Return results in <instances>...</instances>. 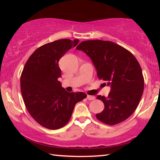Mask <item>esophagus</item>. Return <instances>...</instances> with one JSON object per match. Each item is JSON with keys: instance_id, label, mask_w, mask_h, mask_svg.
<instances>
[{"instance_id": "esophagus-1", "label": "esophagus", "mask_w": 160, "mask_h": 160, "mask_svg": "<svg viewBox=\"0 0 160 160\" xmlns=\"http://www.w3.org/2000/svg\"><path fill=\"white\" fill-rule=\"evenodd\" d=\"M87 99H88V100H93V99H95V97H94V96L88 95V96H87Z\"/></svg>"}]
</instances>
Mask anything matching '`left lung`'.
Here are the masks:
<instances>
[{"mask_svg": "<svg viewBox=\"0 0 160 160\" xmlns=\"http://www.w3.org/2000/svg\"><path fill=\"white\" fill-rule=\"evenodd\" d=\"M76 49L91 58L97 76L111 86L107 97H97L104 104V110L96 114L97 119L108 125L125 121L138 106L144 90V78L138 61L129 51L109 41H84Z\"/></svg>", "mask_w": 160, "mask_h": 160, "instance_id": "obj_1", "label": "left lung"}]
</instances>
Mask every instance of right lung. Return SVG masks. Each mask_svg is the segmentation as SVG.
I'll return each instance as SVG.
<instances>
[{"label": "right lung", "instance_id": "1", "mask_svg": "<svg viewBox=\"0 0 160 160\" xmlns=\"http://www.w3.org/2000/svg\"><path fill=\"white\" fill-rule=\"evenodd\" d=\"M79 40L63 39L42 46L28 58L22 72L20 88L29 114L45 128L56 130L66 126L75 105L86 98L84 92H68L58 78L60 58Z\"/></svg>", "mask_w": 160, "mask_h": 160}]
</instances>
